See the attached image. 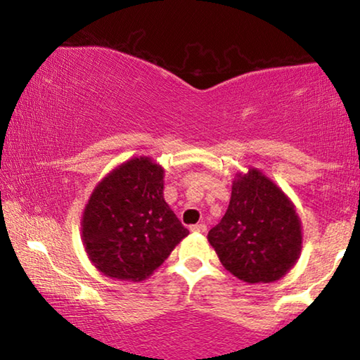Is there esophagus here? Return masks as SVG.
Wrapping results in <instances>:
<instances>
[{"mask_svg": "<svg viewBox=\"0 0 360 360\" xmlns=\"http://www.w3.org/2000/svg\"><path fill=\"white\" fill-rule=\"evenodd\" d=\"M192 233H205L206 231V225L205 224H195L191 227Z\"/></svg>", "mask_w": 360, "mask_h": 360, "instance_id": "esophagus-1", "label": "esophagus"}]
</instances>
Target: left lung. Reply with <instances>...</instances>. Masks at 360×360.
I'll return each instance as SVG.
<instances>
[{
    "instance_id": "obj_1",
    "label": "left lung",
    "mask_w": 360,
    "mask_h": 360,
    "mask_svg": "<svg viewBox=\"0 0 360 360\" xmlns=\"http://www.w3.org/2000/svg\"><path fill=\"white\" fill-rule=\"evenodd\" d=\"M208 241L225 270L243 283H273L300 259L302 221L283 188L249 167L235 174L227 212Z\"/></svg>"
}]
</instances>
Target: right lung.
Instances as JSON below:
<instances>
[{"label":"right lung","mask_w":360,"mask_h":360,"mask_svg":"<svg viewBox=\"0 0 360 360\" xmlns=\"http://www.w3.org/2000/svg\"><path fill=\"white\" fill-rule=\"evenodd\" d=\"M165 169L148 155L112 168L90 193L81 219L89 260L122 281L149 278L188 235L163 198Z\"/></svg>","instance_id":"right-lung-1"}]
</instances>
